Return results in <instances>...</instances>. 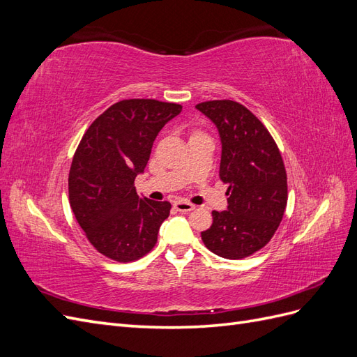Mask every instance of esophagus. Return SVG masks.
Segmentation results:
<instances>
[{
	"instance_id": "esophagus-1",
	"label": "esophagus",
	"mask_w": 357,
	"mask_h": 357,
	"mask_svg": "<svg viewBox=\"0 0 357 357\" xmlns=\"http://www.w3.org/2000/svg\"><path fill=\"white\" fill-rule=\"evenodd\" d=\"M174 208L180 213H188V211L195 210V205L190 202H185V201H177V202H174Z\"/></svg>"
}]
</instances>
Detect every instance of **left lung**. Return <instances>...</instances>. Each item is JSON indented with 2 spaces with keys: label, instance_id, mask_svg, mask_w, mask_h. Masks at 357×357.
Wrapping results in <instances>:
<instances>
[{
  "label": "left lung",
  "instance_id": "8db88e82",
  "mask_svg": "<svg viewBox=\"0 0 357 357\" xmlns=\"http://www.w3.org/2000/svg\"><path fill=\"white\" fill-rule=\"evenodd\" d=\"M197 109L218 126L222 142L220 180L228 185V210L213 211L201 232L210 252L243 259L274 236L287 205V174L282 153L265 125L236 101L214 100Z\"/></svg>",
  "mask_w": 357,
  "mask_h": 357
}]
</instances>
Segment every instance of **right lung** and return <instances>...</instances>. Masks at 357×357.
Wrapping results in <instances>:
<instances>
[{"mask_svg": "<svg viewBox=\"0 0 357 357\" xmlns=\"http://www.w3.org/2000/svg\"><path fill=\"white\" fill-rule=\"evenodd\" d=\"M181 112L158 100H123L95 119L75 150L68 197L86 238L105 257L134 262L158 241L171 210L168 201L139 198L134 186L156 135Z\"/></svg>", "mask_w": 357, "mask_h": 357, "instance_id": "obj_1", "label": "right lung"}]
</instances>
